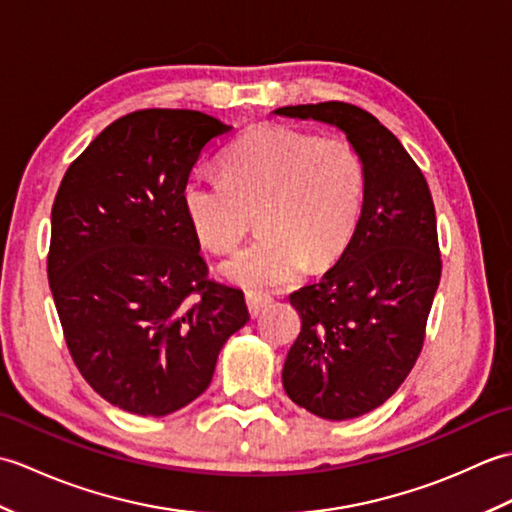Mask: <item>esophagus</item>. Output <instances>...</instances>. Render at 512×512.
Listing matches in <instances>:
<instances>
[{
	"label": "esophagus",
	"instance_id": "obj_1",
	"mask_svg": "<svg viewBox=\"0 0 512 512\" xmlns=\"http://www.w3.org/2000/svg\"><path fill=\"white\" fill-rule=\"evenodd\" d=\"M268 303H270V297L259 295V292H246V306H248L250 317H257V314L262 312Z\"/></svg>",
	"mask_w": 512,
	"mask_h": 512
}]
</instances>
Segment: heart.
<instances>
[{
    "label": "heart",
    "mask_w": 512,
    "mask_h": 512,
    "mask_svg": "<svg viewBox=\"0 0 512 512\" xmlns=\"http://www.w3.org/2000/svg\"><path fill=\"white\" fill-rule=\"evenodd\" d=\"M222 176L191 173L180 198L195 237L215 253L242 242L257 217L264 237L220 266L237 286L273 290L308 266L330 268L361 224L367 165L350 138L257 125L226 151Z\"/></svg>",
    "instance_id": "b5f03b06"
}]
</instances>
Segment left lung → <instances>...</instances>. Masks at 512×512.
Returning a JSON list of instances; mask_svg holds the SVG:
<instances>
[{
	"label": "left lung",
	"instance_id": "8db88e82",
	"mask_svg": "<svg viewBox=\"0 0 512 512\" xmlns=\"http://www.w3.org/2000/svg\"><path fill=\"white\" fill-rule=\"evenodd\" d=\"M279 116L339 127L361 149L367 200L356 235L325 277L290 295L301 332L284 365V389L325 420L383 405L416 365L440 284L436 206L400 140L361 107L288 105Z\"/></svg>",
	"mask_w": 512,
	"mask_h": 512
}]
</instances>
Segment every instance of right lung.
<instances>
[{
	"label": "right lung",
	"mask_w": 512,
	"mask_h": 512,
	"mask_svg": "<svg viewBox=\"0 0 512 512\" xmlns=\"http://www.w3.org/2000/svg\"><path fill=\"white\" fill-rule=\"evenodd\" d=\"M228 132L195 110H138L61 180L50 290L74 365L118 409L167 416L189 405L248 321L244 292L209 279L180 198L202 151Z\"/></svg>",
	"instance_id": "right-lung-1"
}]
</instances>
